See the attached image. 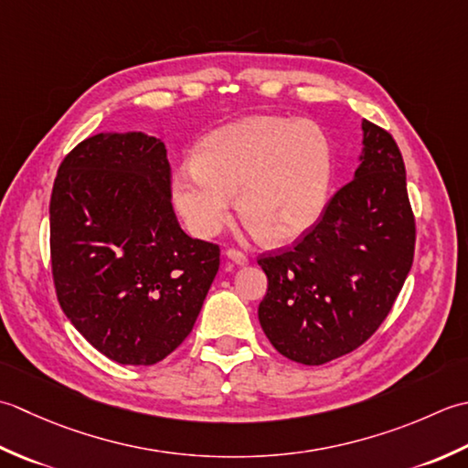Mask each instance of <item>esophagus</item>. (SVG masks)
Returning <instances> with one entry per match:
<instances>
[{
	"label": "esophagus",
	"mask_w": 468,
	"mask_h": 468,
	"mask_svg": "<svg viewBox=\"0 0 468 468\" xmlns=\"http://www.w3.org/2000/svg\"><path fill=\"white\" fill-rule=\"evenodd\" d=\"M226 259L238 264V266H246L248 264V256L240 250H234V248H230V250H226Z\"/></svg>",
	"instance_id": "obj_1"
}]
</instances>
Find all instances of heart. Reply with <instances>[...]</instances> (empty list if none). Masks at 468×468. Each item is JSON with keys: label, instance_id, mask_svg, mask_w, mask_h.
Returning <instances> with one entry per match:
<instances>
[{"label": "heart", "instance_id": "heart-1", "mask_svg": "<svg viewBox=\"0 0 468 468\" xmlns=\"http://www.w3.org/2000/svg\"><path fill=\"white\" fill-rule=\"evenodd\" d=\"M333 151L317 122L261 114L230 122L197 143L192 165L171 176L176 212L209 238L238 212L261 242L284 246L313 230L325 209Z\"/></svg>", "mask_w": 468, "mask_h": 468}]
</instances>
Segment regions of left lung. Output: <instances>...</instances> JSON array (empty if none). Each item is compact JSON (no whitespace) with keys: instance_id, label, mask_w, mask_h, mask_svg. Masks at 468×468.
<instances>
[{"instance_id":"1","label":"left lung","mask_w":468,"mask_h":468,"mask_svg":"<svg viewBox=\"0 0 468 468\" xmlns=\"http://www.w3.org/2000/svg\"><path fill=\"white\" fill-rule=\"evenodd\" d=\"M361 131L354 179L297 246L259 261L269 279L261 327L297 364H327L366 343L412 269L416 228L402 154L374 122Z\"/></svg>"}]
</instances>
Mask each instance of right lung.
<instances>
[{
  "mask_svg": "<svg viewBox=\"0 0 468 468\" xmlns=\"http://www.w3.org/2000/svg\"><path fill=\"white\" fill-rule=\"evenodd\" d=\"M52 274L76 331L122 366H154L194 329L220 248L171 207L165 143L143 131L79 143L50 197Z\"/></svg>",
  "mask_w": 468,
  "mask_h": 468,
  "instance_id": "1",
  "label": "right lung"
}]
</instances>
